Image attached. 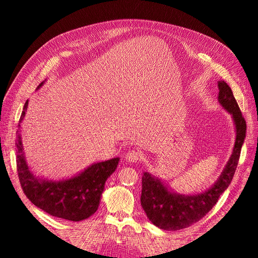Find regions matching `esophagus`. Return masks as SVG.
I'll use <instances>...</instances> for the list:
<instances>
[{
  "label": "esophagus",
  "mask_w": 258,
  "mask_h": 258,
  "mask_svg": "<svg viewBox=\"0 0 258 258\" xmlns=\"http://www.w3.org/2000/svg\"><path fill=\"white\" fill-rule=\"evenodd\" d=\"M140 157H141V156H140V154L138 152L129 151L126 154V157H124V158H126V160L129 161V162H137L140 159Z\"/></svg>",
  "instance_id": "1"
}]
</instances>
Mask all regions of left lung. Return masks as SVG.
<instances>
[{
    "label": "left lung",
    "mask_w": 258,
    "mask_h": 258,
    "mask_svg": "<svg viewBox=\"0 0 258 258\" xmlns=\"http://www.w3.org/2000/svg\"><path fill=\"white\" fill-rule=\"evenodd\" d=\"M217 86L218 102L231 115L235 123L236 141L232 154L217 181L209 189L197 195L177 194L160 178L148 172L143 173L141 206L148 220L160 229L179 230L200 221L228 188L235 174L246 135V123L227 83L220 81Z\"/></svg>",
    "instance_id": "obj_1"
}]
</instances>
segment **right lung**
Returning <instances> with one entry per match:
<instances>
[{"label": "right lung", "mask_w": 258, "mask_h": 258, "mask_svg": "<svg viewBox=\"0 0 258 258\" xmlns=\"http://www.w3.org/2000/svg\"><path fill=\"white\" fill-rule=\"evenodd\" d=\"M44 82L40 84L41 88ZM28 100L23 106L18 127L25 118ZM17 171L23 192L34 206L51 216L80 222L96 212L100 205L104 184L118 166L119 158L95 162L81 173L60 181H49L34 175L30 170L23 151L20 129L16 139Z\"/></svg>", "instance_id": "right-lung-1"}]
</instances>
